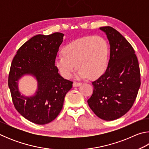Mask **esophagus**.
<instances>
[{"mask_svg": "<svg viewBox=\"0 0 149 149\" xmlns=\"http://www.w3.org/2000/svg\"><path fill=\"white\" fill-rule=\"evenodd\" d=\"M81 85V83H77V82H74V84H73V87H79Z\"/></svg>", "mask_w": 149, "mask_h": 149, "instance_id": "34e87169", "label": "esophagus"}]
</instances>
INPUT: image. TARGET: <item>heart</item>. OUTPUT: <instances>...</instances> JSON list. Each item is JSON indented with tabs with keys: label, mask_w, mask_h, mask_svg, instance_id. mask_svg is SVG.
<instances>
[{
	"label": "heart",
	"mask_w": 149,
	"mask_h": 149,
	"mask_svg": "<svg viewBox=\"0 0 149 149\" xmlns=\"http://www.w3.org/2000/svg\"><path fill=\"white\" fill-rule=\"evenodd\" d=\"M64 53L56 56L54 64L60 75L68 79L75 68L77 79L89 77L95 79L107 68L110 49L107 40L100 36H88L75 40L65 45Z\"/></svg>",
	"instance_id": "obj_1"
}]
</instances>
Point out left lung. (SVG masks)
<instances>
[{
  "label": "left lung",
  "instance_id": "1",
  "mask_svg": "<svg viewBox=\"0 0 149 149\" xmlns=\"http://www.w3.org/2000/svg\"><path fill=\"white\" fill-rule=\"evenodd\" d=\"M110 46L104 74L92 83L93 93L87 102L100 119L112 121L125 114L134 103L141 85L137 58L132 45L117 30L100 27Z\"/></svg>",
  "mask_w": 149,
  "mask_h": 149
}]
</instances>
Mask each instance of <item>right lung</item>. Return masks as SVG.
<instances>
[{
	"instance_id": "right-lung-1",
	"label": "right lung",
	"mask_w": 149,
	"mask_h": 149,
	"mask_svg": "<svg viewBox=\"0 0 149 149\" xmlns=\"http://www.w3.org/2000/svg\"><path fill=\"white\" fill-rule=\"evenodd\" d=\"M64 36L61 33L35 35L19 48L12 62L8 87L14 105L22 116L36 124H47L58 116L72 87L73 83L64 79L54 64ZM26 75L36 80L33 95L19 91V81Z\"/></svg>"
}]
</instances>
